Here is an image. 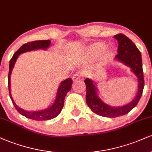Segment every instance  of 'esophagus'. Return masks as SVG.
I'll use <instances>...</instances> for the list:
<instances>
[{
  "mask_svg": "<svg viewBox=\"0 0 152 152\" xmlns=\"http://www.w3.org/2000/svg\"><path fill=\"white\" fill-rule=\"evenodd\" d=\"M83 76V74H82L81 72H80V71H78V72H76L75 74L73 75V79L74 80H77V79H79V78H82Z\"/></svg>",
  "mask_w": 152,
  "mask_h": 152,
  "instance_id": "34e87169",
  "label": "esophagus"
}]
</instances>
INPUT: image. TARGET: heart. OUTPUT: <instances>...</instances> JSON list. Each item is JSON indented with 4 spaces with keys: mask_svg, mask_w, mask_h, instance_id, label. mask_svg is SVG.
Wrapping results in <instances>:
<instances>
[{
    "mask_svg": "<svg viewBox=\"0 0 152 152\" xmlns=\"http://www.w3.org/2000/svg\"><path fill=\"white\" fill-rule=\"evenodd\" d=\"M106 48V46L104 43H96V44L93 45L91 48L92 51L96 52V53H100V52H103L104 50H105Z\"/></svg>",
    "mask_w": 152,
    "mask_h": 152,
    "instance_id": "obj_1",
    "label": "heart"
}]
</instances>
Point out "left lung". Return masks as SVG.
Here are the masks:
<instances>
[{
	"mask_svg": "<svg viewBox=\"0 0 152 152\" xmlns=\"http://www.w3.org/2000/svg\"><path fill=\"white\" fill-rule=\"evenodd\" d=\"M118 41V53L115 58L119 61L123 62L129 66L132 71L137 76L139 82L138 93L136 98L129 104L121 107H112L101 100L97 94V89L94 81L86 78L85 84L86 86V104L93 112L102 116L109 118H115L128 114L132 109L137 105L141 99L144 86V78L143 74L142 61L141 52L136 45L126 37L125 35L118 34L114 36Z\"/></svg>",
	"mask_w": 152,
	"mask_h": 152,
	"instance_id": "1",
	"label": "left lung"
}]
</instances>
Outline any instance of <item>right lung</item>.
Wrapping results in <instances>:
<instances>
[{"instance_id": "obj_1", "label": "right lung", "mask_w": 152, "mask_h": 152, "mask_svg": "<svg viewBox=\"0 0 152 152\" xmlns=\"http://www.w3.org/2000/svg\"><path fill=\"white\" fill-rule=\"evenodd\" d=\"M50 40H41V41H34L25 43L20 47L19 49L17 50L11 59L10 60L9 64V72H8V90H9V95L11 99L12 103H13V106L15 108V109L20 113L23 116H26V118H31V119L36 120V121H46V120H50L52 118L56 117L58 115L60 114L61 111L64 107V99L66 94L71 90V84H72L73 81L71 78H67L65 81H64L61 83L59 86V88L57 91L56 99L55 102L48 109L42 110V111H26L25 110L19 108L15 102H13V99H12L11 94H10V74H11V71L13 70V68L14 66L15 62L16 61L17 58L18 57L19 54L24 53V52L29 51V50H33L38 49V48H43V49H46L50 46Z\"/></svg>"}]
</instances>
